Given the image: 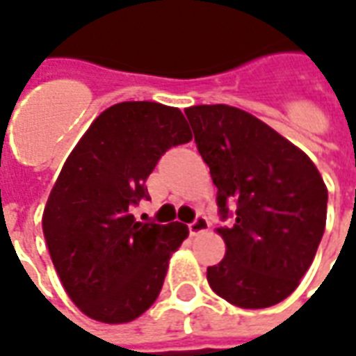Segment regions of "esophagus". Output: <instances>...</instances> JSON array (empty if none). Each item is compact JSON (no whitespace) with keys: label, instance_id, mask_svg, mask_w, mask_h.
<instances>
[{"label":"esophagus","instance_id":"esophagus-1","mask_svg":"<svg viewBox=\"0 0 356 356\" xmlns=\"http://www.w3.org/2000/svg\"><path fill=\"white\" fill-rule=\"evenodd\" d=\"M207 228H209V220H207V218H205L204 215H200V217H196V220L188 225L191 236H200V234H204V232L207 230Z\"/></svg>","mask_w":356,"mask_h":356}]
</instances>
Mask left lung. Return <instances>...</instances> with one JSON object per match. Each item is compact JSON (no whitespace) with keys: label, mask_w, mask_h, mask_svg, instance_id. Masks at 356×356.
Wrapping results in <instances>:
<instances>
[{"label":"left lung","mask_w":356,"mask_h":356,"mask_svg":"<svg viewBox=\"0 0 356 356\" xmlns=\"http://www.w3.org/2000/svg\"><path fill=\"white\" fill-rule=\"evenodd\" d=\"M185 115L209 165L222 218L225 259L207 268L215 294L243 309L283 302L300 285L323 238L328 191L317 165L281 134L232 105H192Z\"/></svg>","instance_id":"1"}]
</instances>
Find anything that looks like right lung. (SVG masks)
I'll use <instances>...</instances> for the list:
<instances>
[{
	"instance_id": "right-lung-1",
	"label": "right lung",
	"mask_w": 356,
	"mask_h": 356,
	"mask_svg": "<svg viewBox=\"0 0 356 356\" xmlns=\"http://www.w3.org/2000/svg\"><path fill=\"white\" fill-rule=\"evenodd\" d=\"M177 107L122 102L84 131L52 186L43 234L71 302L86 317L122 325L158 298L183 222H138L131 205L149 198L145 181L168 149L188 143Z\"/></svg>"
}]
</instances>
